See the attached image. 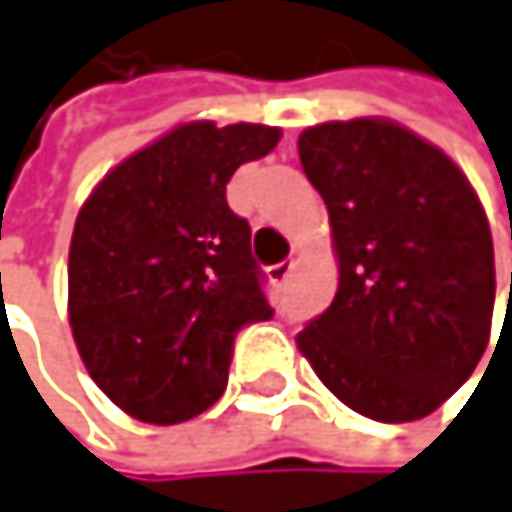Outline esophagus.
<instances>
[{
    "instance_id": "obj_1",
    "label": "esophagus",
    "mask_w": 512,
    "mask_h": 512,
    "mask_svg": "<svg viewBox=\"0 0 512 512\" xmlns=\"http://www.w3.org/2000/svg\"><path fill=\"white\" fill-rule=\"evenodd\" d=\"M291 270H294V261H279V264H273V267H267V273H270V279L279 285V282H285L288 276H291Z\"/></svg>"
}]
</instances>
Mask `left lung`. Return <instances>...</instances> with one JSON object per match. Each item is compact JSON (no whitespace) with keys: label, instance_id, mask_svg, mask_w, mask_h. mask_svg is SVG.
I'll return each mask as SVG.
<instances>
[{"label":"left lung","instance_id":"1","mask_svg":"<svg viewBox=\"0 0 512 512\" xmlns=\"http://www.w3.org/2000/svg\"><path fill=\"white\" fill-rule=\"evenodd\" d=\"M298 153L341 261L338 294L298 347L359 415L427 418L488 347L495 245L485 211L442 150L384 119L307 128Z\"/></svg>","mask_w":512,"mask_h":512}]
</instances>
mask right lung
Here are the masks:
<instances>
[{
    "instance_id": "obj_1",
    "label": "right lung",
    "mask_w": 512,
    "mask_h": 512,
    "mask_svg": "<svg viewBox=\"0 0 512 512\" xmlns=\"http://www.w3.org/2000/svg\"><path fill=\"white\" fill-rule=\"evenodd\" d=\"M279 128L190 122L116 165L70 242V325L94 384L144 424H181L227 390L233 341L273 319L251 227L227 205Z\"/></svg>"
}]
</instances>
